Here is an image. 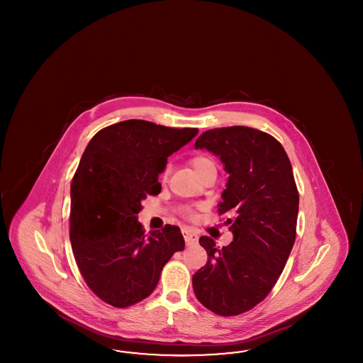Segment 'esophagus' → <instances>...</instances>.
<instances>
[{"mask_svg":"<svg viewBox=\"0 0 363 363\" xmlns=\"http://www.w3.org/2000/svg\"><path fill=\"white\" fill-rule=\"evenodd\" d=\"M182 234H184V238H185V242H186L188 246L194 245L196 242L199 241V235L196 233H193L191 230L185 228V230H182Z\"/></svg>","mask_w":363,"mask_h":363,"instance_id":"obj_1","label":"esophagus"}]
</instances>
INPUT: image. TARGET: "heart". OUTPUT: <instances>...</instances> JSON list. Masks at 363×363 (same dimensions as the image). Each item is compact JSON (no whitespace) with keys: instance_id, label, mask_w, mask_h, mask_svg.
Segmentation results:
<instances>
[{"instance_id":"heart-1","label":"heart","mask_w":363,"mask_h":363,"mask_svg":"<svg viewBox=\"0 0 363 363\" xmlns=\"http://www.w3.org/2000/svg\"><path fill=\"white\" fill-rule=\"evenodd\" d=\"M190 166L193 167L194 173L201 175L206 173L208 170H216V163L213 160L212 156L207 155V154H197L190 159ZM167 175V170L163 172V178Z\"/></svg>"}]
</instances>
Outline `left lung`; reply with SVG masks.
<instances>
[{"mask_svg": "<svg viewBox=\"0 0 363 363\" xmlns=\"http://www.w3.org/2000/svg\"><path fill=\"white\" fill-rule=\"evenodd\" d=\"M194 147L219 156L230 174L219 215L230 216L234 238L222 249L200 238L208 261L193 290L215 314L238 315L271 293L291 253L299 206L293 167L277 138L247 126L211 129Z\"/></svg>", "mask_w": 363, "mask_h": 363, "instance_id": "8db88e82", "label": "left lung"}]
</instances>
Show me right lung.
Masks as SVG:
<instances>
[{
  "mask_svg": "<svg viewBox=\"0 0 363 363\" xmlns=\"http://www.w3.org/2000/svg\"><path fill=\"white\" fill-rule=\"evenodd\" d=\"M128 120L99 130L70 184V243L86 286L104 302L128 308L155 290L164 264L185 247L177 225L144 234L141 201L160 193L167 157L197 135Z\"/></svg>",
  "mask_w": 363,
  "mask_h": 363,
  "instance_id": "obj_1",
  "label": "right lung"
}]
</instances>
